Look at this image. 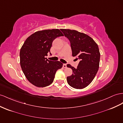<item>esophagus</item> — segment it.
Returning a JSON list of instances; mask_svg holds the SVG:
<instances>
[{"label": "esophagus", "mask_w": 123, "mask_h": 123, "mask_svg": "<svg viewBox=\"0 0 123 123\" xmlns=\"http://www.w3.org/2000/svg\"><path fill=\"white\" fill-rule=\"evenodd\" d=\"M63 67L65 68H67V65H66V64H63Z\"/></svg>", "instance_id": "obj_1"}]
</instances>
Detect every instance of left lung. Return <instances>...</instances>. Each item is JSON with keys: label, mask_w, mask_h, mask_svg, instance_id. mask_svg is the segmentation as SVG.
<instances>
[{"label": "left lung", "mask_w": 123, "mask_h": 123, "mask_svg": "<svg viewBox=\"0 0 123 123\" xmlns=\"http://www.w3.org/2000/svg\"><path fill=\"white\" fill-rule=\"evenodd\" d=\"M61 31L70 42L72 56L80 60L77 68L70 64L67 65L73 73L67 78L68 83L76 89L84 88L92 82L98 72L100 57L98 46L84 33L66 29Z\"/></svg>", "instance_id": "1"}]
</instances>
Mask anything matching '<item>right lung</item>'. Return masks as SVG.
I'll return each instance as SVG.
<instances>
[{"label":"right lung","instance_id":"obj_1","mask_svg":"<svg viewBox=\"0 0 123 123\" xmlns=\"http://www.w3.org/2000/svg\"><path fill=\"white\" fill-rule=\"evenodd\" d=\"M64 35L58 29L35 32L28 37L19 53L20 65L28 81L39 87L52 83L56 71L62 68L59 61H49L45 56L50 53L52 42Z\"/></svg>","mask_w":123,"mask_h":123}]
</instances>
